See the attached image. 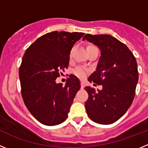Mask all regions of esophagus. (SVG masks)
Instances as JSON below:
<instances>
[{
	"instance_id": "esophagus-1",
	"label": "esophagus",
	"mask_w": 148,
	"mask_h": 148,
	"mask_svg": "<svg viewBox=\"0 0 148 148\" xmlns=\"http://www.w3.org/2000/svg\"><path fill=\"white\" fill-rule=\"evenodd\" d=\"M84 82H82V83H81V87H82V88H84Z\"/></svg>"
}]
</instances>
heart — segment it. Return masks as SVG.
Instances as JSON below:
<instances>
[{
  "instance_id": "heart-1",
  "label": "heart",
  "mask_w": 148,
  "mask_h": 148,
  "mask_svg": "<svg viewBox=\"0 0 148 148\" xmlns=\"http://www.w3.org/2000/svg\"><path fill=\"white\" fill-rule=\"evenodd\" d=\"M92 47H94V46L90 45V46H88L87 48ZM73 73H74V74H75L76 76H78V78H82L85 76L86 74H87V70H86V69H84V68L80 67V66H79V67L75 68V70H74V71H73Z\"/></svg>"
}]
</instances>
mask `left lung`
I'll use <instances>...</instances> for the list:
<instances>
[{
	"instance_id": "obj_1",
	"label": "left lung",
	"mask_w": 148,
	"mask_h": 148,
	"mask_svg": "<svg viewBox=\"0 0 148 148\" xmlns=\"http://www.w3.org/2000/svg\"><path fill=\"white\" fill-rule=\"evenodd\" d=\"M84 40L101 50L96 70L88 81L102 85L98 91L85 87L89 95L86 111L92 121L110 125L119 119L133 102L138 80L136 60L125 44L110 35L86 34Z\"/></svg>"
}]
</instances>
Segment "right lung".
Listing matches in <instances>:
<instances>
[{
    "mask_svg": "<svg viewBox=\"0 0 148 148\" xmlns=\"http://www.w3.org/2000/svg\"><path fill=\"white\" fill-rule=\"evenodd\" d=\"M83 32L54 31L38 38L23 56L19 69L21 95L26 107L39 122L59 125L67 118L80 81L70 75L64 86L56 79L67 69L70 51Z\"/></svg>",
    "mask_w": 148,
    "mask_h": 148,
    "instance_id": "obj_1",
    "label": "right lung"
}]
</instances>
